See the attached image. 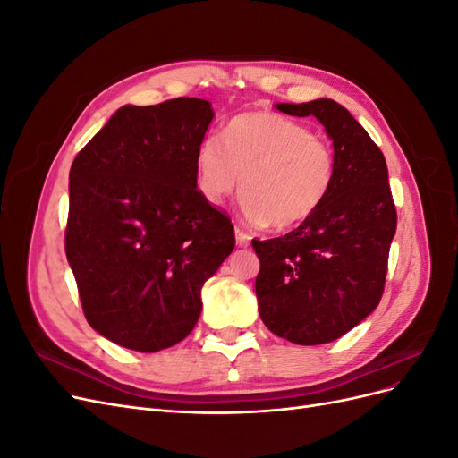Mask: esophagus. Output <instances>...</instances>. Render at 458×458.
<instances>
[{
	"label": "esophagus",
	"mask_w": 458,
	"mask_h": 458,
	"mask_svg": "<svg viewBox=\"0 0 458 458\" xmlns=\"http://www.w3.org/2000/svg\"><path fill=\"white\" fill-rule=\"evenodd\" d=\"M234 237H237V244H239V246H242V248H246L248 244H250V241H252L250 233H246V231H244V229H241V227L234 229Z\"/></svg>",
	"instance_id": "obj_1"
}]
</instances>
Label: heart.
<instances>
[{"label":"heart","instance_id":"b5f03b06","mask_svg":"<svg viewBox=\"0 0 458 458\" xmlns=\"http://www.w3.org/2000/svg\"><path fill=\"white\" fill-rule=\"evenodd\" d=\"M195 174L210 204L224 202L241 185L248 219L293 229L321 210L335 183L336 160L332 147L306 123L273 110H248L229 120L224 143L204 137Z\"/></svg>","mask_w":458,"mask_h":458}]
</instances>
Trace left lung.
<instances>
[{"label": "left lung", "mask_w": 458, "mask_h": 458, "mask_svg": "<svg viewBox=\"0 0 458 458\" xmlns=\"http://www.w3.org/2000/svg\"><path fill=\"white\" fill-rule=\"evenodd\" d=\"M276 108L323 123L336 175L321 210L306 224L279 239L252 241L259 258L258 311L273 335L318 345L377 310L397 214L382 150L348 110L332 99Z\"/></svg>", "instance_id": "8db88e82"}]
</instances>
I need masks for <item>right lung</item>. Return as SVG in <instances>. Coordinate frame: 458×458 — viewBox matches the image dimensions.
<instances>
[{
  "label": "right lung",
  "mask_w": 458,
  "mask_h": 458,
  "mask_svg": "<svg viewBox=\"0 0 458 458\" xmlns=\"http://www.w3.org/2000/svg\"><path fill=\"white\" fill-rule=\"evenodd\" d=\"M212 105L177 97L126 105L78 152L64 233L91 328L155 353L195 328L204 283L234 248L231 219L197 189Z\"/></svg>",
  "instance_id": "obj_1"
}]
</instances>
